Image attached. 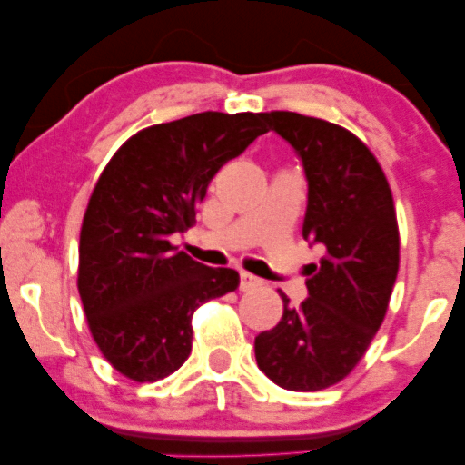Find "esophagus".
<instances>
[{
    "label": "esophagus",
    "instance_id": "obj_1",
    "mask_svg": "<svg viewBox=\"0 0 465 465\" xmlns=\"http://www.w3.org/2000/svg\"><path fill=\"white\" fill-rule=\"evenodd\" d=\"M255 286H260V280L255 275H251V273H240V291H249V288H255Z\"/></svg>",
    "mask_w": 465,
    "mask_h": 465
}]
</instances>
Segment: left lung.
I'll return each mask as SVG.
<instances>
[{
  "label": "left lung",
  "instance_id": "8db88e82",
  "mask_svg": "<svg viewBox=\"0 0 465 465\" xmlns=\"http://www.w3.org/2000/svg\"><path fill=\"white\" fill-rule=\"evenodd\" d=\"M262 120L302 159V233L323 258L311 264L302 306L284 295L280 323L255 336V361L288 391H319L354 370L385 319L400 262L396 210L376 157L343 126L292 111Z\"/></svg>",
  "mask_w": 465,
  "mask_h": 465
}]
</instances>
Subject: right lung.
<instances>
[{
	"label": "right lung",
	"instance_id": "1",
	"mask_svg": "<svg viewBox=\"0 0 465 465\" xmlns=\"http://www.w3.org/2000/svg\"><path fill=\"white\" fill-rule=\"evenodd\" d=\"M266 133L262 114L203 111L148 126L100 174L80 229L78 292L104 359L154 382L192 351V314L236 291L233 269H210L170 240L194 223L207 185Z\"/></svg>",
	"mask_w": 465,
	"mask_h": 465
}]
</instances>
